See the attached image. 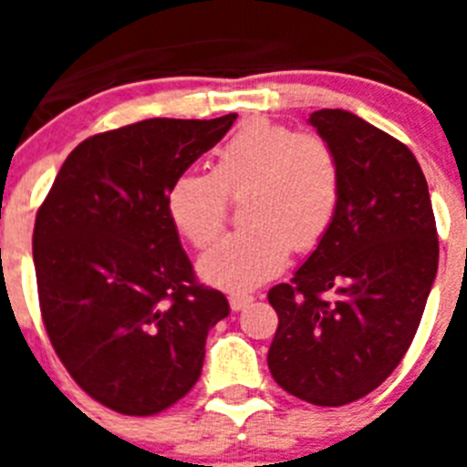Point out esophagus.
<instances>
[{
    "mask_svg": "<svg viewBox=\"0 0 467 467\" xmlns=\"http://www.w3.org/2000/svg\"><path fill=\"white\" fill-rule=\"evenodd\" d=\"M253 301H254V295H250V292H231L229 295L231 311H243V308L250 306Z\"/></svg>",
    "mask_w": 467,
    "mask_h": 467,
    "instance_id": "1",
    "label": "esophagus"
}]
</instances>
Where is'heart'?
Returning a JSON list of instances; mask_svg holds the SVG:
<instances>
[{"label":"heart","mask_w":467,"mask_h":467,"mask_svg":"<svg viewBox=\"0 0 467 467\" xmlns=\"http://www.w3.org/2000/svg\"><path fill=\"white\" fill-rule=\"evenodd\" d=\"M341 193L337 154L317 135L247 123L222 144L213 172L187 171L168 189V213L193 247H208L241 196L245 224L203 254L198 274L224 290H250L274 278L290 250L306 253L332 226Z\"/></svg>","instance_id":"heart-1"}]
</instances>
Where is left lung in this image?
<instances>
[{"instance_id": "left-lung-1", "label": "left lung", "mask_w": 467, "mask_h": 467, "mask_svg": "<svg viewBox=\"0 0 467 467\" xmlns=\"http://www.w3.org/2000/svg\"><path fill=\"white\" fill-rule=\"evenodd\" d=\"M308 123L339 161V205L290 283L269 290L278 329L266 360L290 395L341 407L381 386L411 346L440 245L426 177L402 142L346 109Z\"/></svg>"}]
</instances>
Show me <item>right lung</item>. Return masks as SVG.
I'll return each instance as SVG.
<instances>
[{
  "instance_id": "right-lung-1",
  "label": "right lung",
  "mask_w": 467,
  "mask_h": 467,
  "mask_svg": "<svg viewBox=\"0 0 467 467\" xmlns=\"http://www.w3.org/2000/svg\"><path fill=\"white\" fill-rule=\"evenodd\" d=\"M236 117L147 119L93 135L36 213L32 254L48 339L74 381L119 414L151 416L184 398L208 332L229 316L226 296L193 278L168 189Z\"/></svg>"
}]
</instances>
